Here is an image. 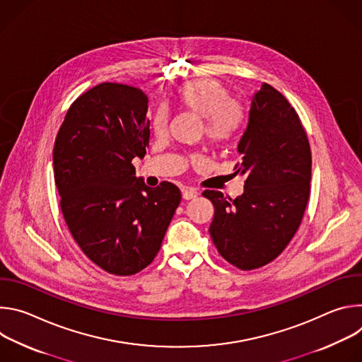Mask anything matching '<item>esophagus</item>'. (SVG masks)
<instances>
[{
	"instance_id": "esophagus-1",
	"label": "esophagus",
	"mask_w": 362,
	"mask_h": 362,
	"mask_svg": "<svg viewBox=\"0 0 362 362\" xmlns=\"http://www.w3.org/2000/svg\"><path fill=\"white\" fill-rule=\"evenodd\" d=\"M199 193H197V190H194V189H182V197L185 199V200H190V199H193V197H196Z\"/></svg>"
}]
</instances>
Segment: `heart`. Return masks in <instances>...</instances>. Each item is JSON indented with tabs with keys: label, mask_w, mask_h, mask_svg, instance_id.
Returning <instances> with one entry per match:
<instances>
[{
	"label": "heart",
	"mask_w": 362,
	"mask_h": 362,
	"mask_svg": "<svg viewBox=\"0 0 362 362\" xmlns=\"http://www.w3.org/2000/svg\"><path fill=\"white\" fill-rule=\"evenodd\" d=\"M175 105L185 112L202 117L203 133L212 144L229 141L245 122L242 103L228 97L226 88L216 80H194L182 84L175 93ZM168 116L159 110L153 119V127L163 134Z\"/></svg>",
	"instance_id": "1"
}]
</instances>
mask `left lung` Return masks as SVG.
Segmentation results:
<instances>
[{
  "instance_id": "8db88e82",
  "label": "left lung",
  "mask_w": 362,
  "mask_h": 362,
  "mask_svg": "<svg viewBox=\"0 0 362 362\" xmlns=\"http://www.w3.org/2000/svg\"><path fill=\"white\" fill-rule=\"evenodd\" d=\"M245 176L240 196L204 190L215 208L209 232L218 252L239 269L261 268L286 247L298 230L311 182V148L295 109L264 83L250 100L238 143Z\"/></svg>"
}]
</instances>
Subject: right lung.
Returning a JSON list of instances; mask_svg holds the SVG:
<instances>
[{
  "label": "right lung",
  "mask_w": 362,
  "mask_h": 362,
  "mask_svg": "<svg viewBox=\"0 0 362 362\" xmlns=\"http://www.w3.org/2000/svg\"><path fill=\"white\" fill-rule=\"evenodd\" d=\"M148 98L136 87L101 83L69 109L54 143V179L66 223L97 267L127 276L158 255L180 203L170 182L146 186L132 165L150 136Z\"/></svg>",
  "instance_id": "add662e5"
}]
</instances>
